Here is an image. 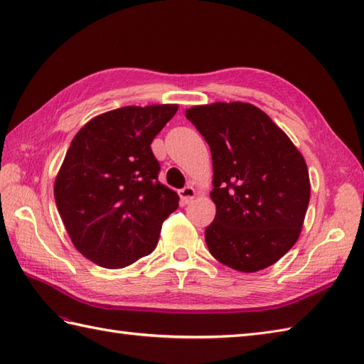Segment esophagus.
Instances as JSON below:
<instances>
[{"label":"esophagus","instance_id":"obj_1","mask_svg":"<svg viewBox=\"0 0 364 364\" xmlns=\"http://www.w3.org/2000/svg\"><path fill=\"white\" fill-rule=\"evenodd\" d=\"M196 196H197V192H196V189L192 188V186H186V188H183V189L180 191V198H181V202H183L184 205L191 203L192 200L196 198Z\"/></svg>","mask_w":364,"mask_h":364}]
</instances>
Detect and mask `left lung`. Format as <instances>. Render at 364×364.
Instances as JSON below:
<instances>
[{
    "mask_svg": "<svg viewBox=\"0 0 364 364\" xmlns=\"http://www.w3.org/2000/svg\"><path fill=\"white\" fill-rule=\"evenodd\" d=\"M186 119L211 149L215 218L205 230L208 249L239 272L275 264L297 242L310 203L301 153L250 103L192 106Z\"/></svg>",
    "mask_w": 364,
    "mask_h": 364,
    "instance_id": "left-lung-1",
    "label": "left lung"
}]
</instances>
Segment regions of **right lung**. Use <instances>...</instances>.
<instances>
[{"mask_svg": "<svg viewBox=\"0 0 364 364\" xmlns=\"http://www.w3.org/2000/svg\"><path fill=\"white\" fill-rule=\"evenodd\" d=\"M178 105L125 106L89 120L73 137L54 198L81 255L106 269H122L150 255L178 194L158 180L154 136Z\"/></svg>", "mask_w": 364, "mask_h": 364, "instance_id": "add662e5", "label": "right lung"}]
</instances>
